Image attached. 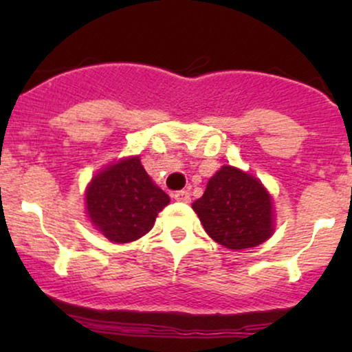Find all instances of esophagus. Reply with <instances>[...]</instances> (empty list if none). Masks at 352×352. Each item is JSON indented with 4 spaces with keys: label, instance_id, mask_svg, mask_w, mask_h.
<instances>
[{
    "label": "esophagus",
    "instance_id": "1",
    "mask_svg": "<svg viewBox=\"0 0 352 352\" xmlns=\"http://www.w3.org/2000/svg\"><path fill=\"white\" fill-rule=\"evenodd\" d=\"M173 199H175L177 201H184V204H188L190 193L187 192V190H180V192L173 193Z\"/></svg>",
    "mask_w": 352,
    "mask_h": 352
}]
</instances>
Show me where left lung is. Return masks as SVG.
Returning <instances> with one entry per match:
<instances>
[{
  "mask_svg": "<svg viewBox=\"0 0 352 352\" xmlns=\"http://www.w3.org/2000/svg\"><path fill=\"white\" fill-rule=\"evenodd\" d=\"M205 232L218 245L245 250L261 245L274 232L273 201L260 180L223 165L199 200L192 204Z\"/></svg>",
  "mask_w": 352,
  "mask_h": 352,
  "instance_id": "obj_1",
  "label": "left lung"
}]
</instances>
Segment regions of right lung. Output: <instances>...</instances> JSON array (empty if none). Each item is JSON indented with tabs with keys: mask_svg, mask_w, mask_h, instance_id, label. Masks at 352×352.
<instances>
[{
	"mask_svg": "<svg viewBox=\"0 0 352 352\" xmlns=\"http://www.w3.org/2000/svg\"><path fill=\"white\" fill-rule=\"evenodd\" d=\"M168 201L167 193L147 175L139 155L109 165L86 190L89 220L114 243H131L151 232Z\"/></svg>",
	"mask_w": 352,
	"mask_h": 352,
	"instance_id": "add662e5",
	"label": "right lung"
}]
</instances>
